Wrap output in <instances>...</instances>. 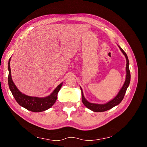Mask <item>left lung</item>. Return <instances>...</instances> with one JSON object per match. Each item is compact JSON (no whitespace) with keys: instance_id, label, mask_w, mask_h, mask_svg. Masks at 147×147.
I'll use <instances>...</instances> for the list:
<instances>
[{"instance_id":"left-lung-1","label":"left lung","mask_w":147,"mask_h":147,"mask_svg":"<svg viewBox=\"0 0 147 147\" xmlns=\"http://www.w3.org/2000/svg\"><path fill=\"white\" fill-rule=\"evenodd\" d=\"M119 49H121L122 53L126 57V80L125 82H124L123 88H121L120 91L119 92L115 98H114L113 100L111 101L108 102V103L104 104H93L89 102L88 101L86 100V99L84 98V94L82 92V89H81L82 91V102L84 104V106H86L87 108H89L91 110L95 111V112H102V111H105L108 110V109H110L111 108H113L114 106L118 105L119 103H121V102L123 100V99L124 96V94L126 93V89H127L128 87L129 86V84H130V69H129V61L128 56L126 55L125 52H124L123 49H122L119 46Z\"/></svg>"}]
</instances>
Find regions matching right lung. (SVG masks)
I'll return each instance as SVG.
<instances>
[{
  "instance_id": "1",
  "label": "right lung",
  "mask_w": 147,
  "mask_h": 147,
  "mask_svg": "<svg viewBox=\"0 0 147 147\" xmlns=\"http://www.w3.org/2000/svg\"><path fill=\"white\" fill-rule=\"evenodd\" d=\"M10 59L8 61V85L12 94L14 96L16 100L20 106L26 108L29 111L34 112H41L47 110L55 103L57 99V95L61 88L63 83H61L54 91L49 96L44 98L35 97V96H27L20 92L15 85L11 79V69H10Z\"/></svg>"
}]
</instances>
